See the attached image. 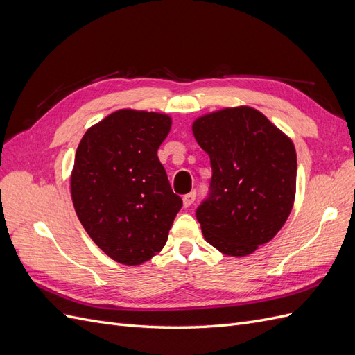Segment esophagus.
Returning a JSON list of instances; mask_svg holds the SVG:
<instances>
[{
  "label": "esophagus",
  "instance_id": "esophagus-1",
  "mask_svg": "<svg viewBox=\"0 0 355 355\" xmlns=\"http://www.w3.org/2000/svg\"><path fill=\"white\" fill-rule=\"evenodd\" d=\"M196 197H197V192H196V191H191L189 194H187V196L184 197V206H185V207L192 206V204H194V201H196Z\"/></svg>",
  "mask_w": 355,
  "mask_h": 355
}]
</instances>
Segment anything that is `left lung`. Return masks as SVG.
<instances>
[{"instance_id":"left-lung-1","label":"left lung","mask_w":355,"mask_h":355,"mask_svg":"<svg viewBox=\"0 0 355 355\" xmlns=\"http://www.w3.org/2000/svg\"><path fill=\"white\" fill-rule=\"evenodd\" d=\"M192 133L211 166L209 194L196 210L204 239L228 256L250 254L274 239L292 211L295 146L249 106L204 115Z\"/></svg>"}]
</instances>
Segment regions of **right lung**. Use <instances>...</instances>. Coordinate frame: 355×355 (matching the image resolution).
I'll use <instances>...</instances> for the list:
<instances>
[{"label": "right lung", "mask_w": 355, "mask_h": 355, "mask_svg": "<svg viewBox=\"0 0 355 355\" xmlns=\"http://www.w3.org/2000/svg\"><path fill=\"white\" fill-rule=\"evenodd\" d=\"M170 116L121 110L89 128L75 154L71 194L77 216L114 261L141 265L163 249L182 207L157 151Z\"/></svg>", "instance_id": "obj_1"}]
</instances>
